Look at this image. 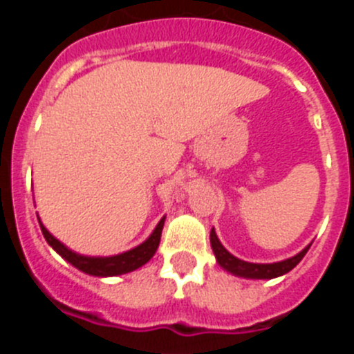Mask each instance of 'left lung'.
<instances>
[{
    "instance_id": "8db88e82",
    "label": "left lung",
    "mask_w": 354,
    "mask_h": 354,
    "mask_svg": "<svg viewBox=\"0 0 354 354\" xmlns=\"http://www.w3.org/2000/svg\"><path fill=\"white\" fill-rule=\"evenodd\" d=\"M211 246L212 252H214L216 255V261H218V264H220L223 270H227L228 273L236 274V277L255 278V280H270V278H277L289 273V271L292 270V268H296V264L305 257V253L310 248V246H306V248H303L298 255L286 259V261L282 262H273V264H253V262L241 261V259L234 257L230 252H227L225 246L220 243V239H218V236H216L214 228L211 230Z\"/></svg>"
}]
</instances>
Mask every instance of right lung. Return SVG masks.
I'll use <instances>...</instances> for the list:
<instances>
[{
  "label": "right lung",
  "mask_w": 354,
  "mask_h": 354,
  "mask_svg": "<svg viewBox=\"0 0 354 354\" xmlns=\"http://www.w3.org/2000/svg\"><path fill=\"white\" fill-rule=\"evenodd\" d=\"M40 230H42L44 237L49 243V246H53L56 253H60L62 257L67 262H71L74 268H77L80 271L86 274H92V277H117V274L129 273V271L138 270L143 264L154 257L156 250L159 246V241H161V232L162 225H165V218H161L158 225H156L154 232L150 234V237L147 241H143L142 245L136 246V248L129 250V252L118 253L113 257H86V255H80V253L68 250L64 243L56 239L55 236L49 234V230L42 225L39 218Z\"/></svg>",
  "instance_id": "right-lung-1"
}]
</instances>
